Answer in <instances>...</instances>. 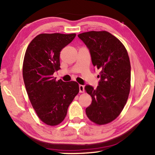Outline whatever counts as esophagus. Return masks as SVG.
<instances>
[{
    "mask_svg": "<svg viewBox=\"0 0 155 155\" xmlns=\"http://www.w3.org/2000/svg\"><path fill=\"white\" fill-rule=\"evenodd\" d=\"M79 92L81 93H83L84 92V87L83 85H79Z\"/></svg>",
    "mask_w": 155,
    "mask_h": 155,
    "instance_id": "1",
    "label": "esophagus"
}]
</instances>
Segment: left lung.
<instances>
[{
	"label": "left lung",
	"mask_w": 155,
	"mask_h": 155,
	"mask_svg": "<svg viewBox=\"0 0 155 155\" xmlns=\"http://www.w3.org/2000/svg\"><path fill=\"white\" fill-rule=\"evenodd\" d=\"M78 37L89 49L94 67L101 71L97 89L87 85L92 97L86 108L89 119L98 125L110 123L119 116L130 90V63L126 48L107 31H89Z\"/></svg>",
	"instance_id": "1"
}]
</instances>
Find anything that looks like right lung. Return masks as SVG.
Here are the masks:
<instances>
[{
	"label": "right lung",
	"mask_w": 155,
	"mask_h": 155,
	"mask_svg": "<svg viewBox=\"0 0 155 155\" xmlns=\"http://www.w3.org/2000/svg\"><path fill=\"white\" fill-rule=\"evenodd\" d=\"M75 37V33L40 34L30 42L25 54L22 76L29 100L38 117L50 126L63 121L79 92L77 82L56 81L52 76L61 69L62 49Z\"/></svg>",
	"instance_id": "1"
}]
</instances>
